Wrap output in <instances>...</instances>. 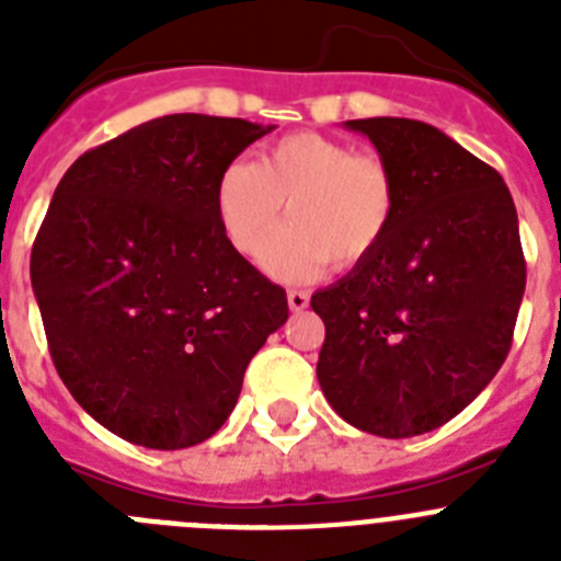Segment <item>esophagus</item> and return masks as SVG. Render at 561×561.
I'll return each instance as SVG.
<instances>
[{
	"label": "esophagus",
	"mask_w": 561,
	"mask_h": 561,
	"mask_svg": "<svg viewBox=\"0 0 561 561\" xmlns=\"http://www.w3.org/2000/svg\"><path fill=\"white\" fill-rule=\"evenodd\" d=\"M286 300H289V309H291V311H304V309H309V291L291 289L289 295H286Z\"/></svg>",
	"instance_id": "34e87169"
}]
</instances>
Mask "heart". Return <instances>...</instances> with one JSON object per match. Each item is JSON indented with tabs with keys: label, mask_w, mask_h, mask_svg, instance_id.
<instances>
[{
	"label": "heart",
	"mask_w": 561,
	"mask_h": 561,
	"mask_svg": "<svg viewBox=\"0 0 561 561\" xmlns=\"http://www.w3.org/2000/svg\"><path fill=\"white\" fill-rule=\"evenodd\" d=\"M264 266L280 280H311L334 266L365 264L396 219V182L388 165L348 142L291 131L257 151L255 165L232 160L213 187V210L232 250L255 257L272 232Z\"/></svg>",
	"instance_id": "heart-1"
}]
</instances>
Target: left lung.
Masks as SVG:
<instances>
[{"label": "left lung", "instance_id": "1", "mask_svg": "<svg viewBox=\"0 0 561 561\" xmlns=\"http://www.w3.org/2000/svg\"><path fill=\"white\" fill-rule=\"evenodd\" d=\"M396 182L379 250L311 297L325 342L317 379L336 415L381 438L447 424L508 356L525 291L503 176L430 123L345 121Z\"/></svg>", "mask_w": 561, "mask_h": 561}]
</instances>
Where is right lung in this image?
I'll return each instance as SVG.
<instances>
[{
  "label": "right lung",
  "mask_w": 561,
  "mask_h": 561,
  "mask_svg": "<svg viewBox=\"0 0 561 561\" xmlns=\"http://www.w3.org/2000/svg\"><path fill=\"white\" fill-rule=\"evenodd\" d=\"M275 126L165 114L78 157L30 255L49 354L108 433L148 449L210 438L289 317L221 232V168Z\"/></svg>",
  "instance_id": "obj_1"
}]
</instances>
